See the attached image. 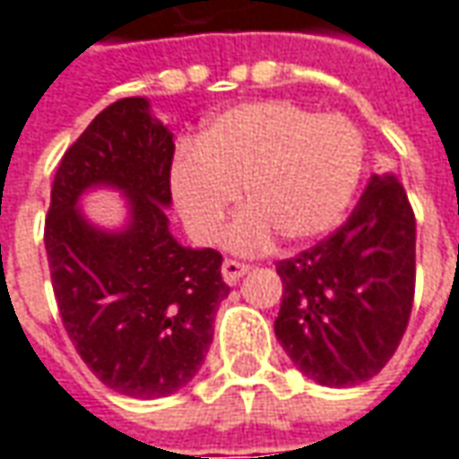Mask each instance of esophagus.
<instances>
[{"instance_id": "esophagus-1", "label": "esophagus", "mask_w": 459, "mask_h": 459, "mask_svg": "<svg viewBox=\"0 0 459 459\" xmlns=\"http://www.w3.org/2000/svg\"><path fill=\"white\" fill-rule=\"evenodd\" d=\"M247 270H250V265H245V263H237V260H224L222 263L224 282H227V285H235L237 280L242 278Z\"/></svg>"}]
</instances>
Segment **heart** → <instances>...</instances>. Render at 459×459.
Wrapping results in <instances>:
<instances>
[{"label": "heart", "instance_id": "obj_1", "mask_svg": "<svg viewBox=\"0 0 459 459\" xmlns=\"http://www.w3.org/2000/svg\"><path fill=\"white\" fill-rule=\"evenodd\" d=\"M364 136L341 113H313L290 100H255L209 118L194 149L171 166V194L196 242H214L237 204L224 245L263 250L278 232L300 245L331 232L361 179Z\"/></svg>", "mask_w": 459, "mask_h": 459}]
</instances>
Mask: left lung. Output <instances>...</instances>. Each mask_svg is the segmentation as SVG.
<instances>
[{"label": "left lung", "mask_w": 459, "mask_h": 459, "mask_svg": "<svg viewBox=\"0 0 459 459\" xmlns=\"http://www.w3.org/2000/svg\"><path fill=\"white\" fill-rule=\"evenodd\" d=\"M417 222L392 174L371 177L351 217L316 247L280 260L275 336L323 386L377 377L404 336L414 300Z\"/></svg>", "instance_id": "1"}]
</instances>
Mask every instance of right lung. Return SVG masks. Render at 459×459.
<instances>
[{"mask_svg": "<svg viewBox=\"0 0 459 459\" xmlns=\"http://www.w3.org/2000/svg\"><path fill=\"white\" fill-rule=\"evenodd\" d=\"M171 159L174 134L149 100H116L65 151L45 220L65 331L108 389L134 399L174 394L196 377L230 295L222 255L184 247L169 232ZM95 186L126 196L123 230H100L82 214L79 196Z\"/></svg>", "mask_w": 459, "mask_h": 459, "instance_id": "add662e5", "label": "right lung"}]
</instances>
